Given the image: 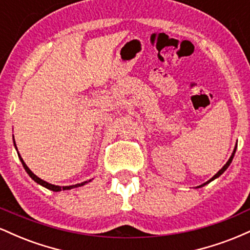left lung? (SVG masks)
<instances>
[{"label":"left lung","mask_w":250,"mask_h":250,"mask_svg":"<svg viewBox=\"0 0 250 250\" xmlns=\"http://www.w3.org/2000/svg\"><path fill=\"white\" fill-rule=\"evenodd\" d=\"M236 148H237V143H236V146H235V148H234V150H233V154H231V156H230V157H229V160H228V161H227V163H226V165H225V166H223V167H222V168H221V169H220V170H219V171H217V173H216V174H215V175H214V176H213V177H211V179H210V180H208V181H207V182H205V183H203V185H201V186H199V187H196V188H201V187H203V186L208 185V183H210V182H211V181H214L215 179H217V177H219V176H221V175H222L223 173H225V171L227 170V168H228V167H229V166H230V163H231V161H233V159H234V155H235V151H236Z\"/></svg>","instance_id":"1"}]
</instances>
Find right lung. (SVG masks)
Here are the masks:
<instances>
[{
	"mask_svg": "<svg viewBox=\"0 0 250 250\" xmlns=\"http://www.w3.org/2000/svg\"><path fill=\"white\" fill-rule=\"evenodd\" d=\"M14 137V136H13ZM14 146H15V149L17 150V147H16V143H15V140H14ZM19 154V153H17ZM19 157H20V160H21V162H22V165H23V168L25 169V171H27L28 173V175H29V176L31 177V179H33L34 181H35L36 183H39V185H41L42 187H44V188H47V189H49V190H53V191H61V190H69V189H73V188H77V187H81V186H84L85 183H88V182H90L91 180H89V181H84V182H82V183H77V185H74V186H64V187H60V186H55V185H51V183H48V182H45V181H43L42 179H40L39 176H36L35 174L33 173V171L30 170L29 168H28V166L25 165L24 163V161H23V159H22L21 157V155L19 154Z\"/></svg>",
	"mask_w": 250,
	"mask_h": 250,
	"instance_id": "1",
	"label": "right lung"
}]
</instances>
